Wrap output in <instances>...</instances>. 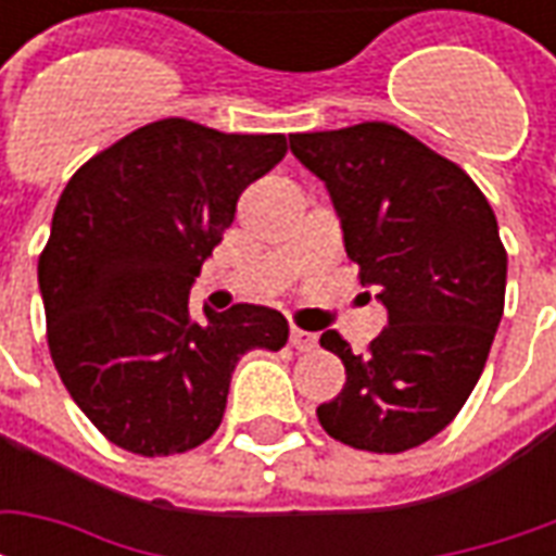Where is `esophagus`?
Segmentation results:
<instances>
[{"label": "esophagus", "instance_id": "esophagus-1", "mask_svg": "<svg viewBox=\"0 0 556 556\" xmlns=\"http://www.w3.org/2000/svg\"><path fill=\"white\" fill-rule=\"evenodd\" d=\"M291 349L298 351H315L318 349V337L315 333H309V330H301V327H291Z\"/></svg>", "mask_w": 556, "mask_h": 556}]
</instances>
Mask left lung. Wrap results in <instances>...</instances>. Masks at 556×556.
I'll return each mask as SVG.
<instances>
[{
  "instance_id": "1",
  "label": "left lung",
  "mask_w": 556,
  "mask_h": 556,
  "mask_svg": "<svg viewBox=\"0 0 556 556\" xmlns=\"http://www.w3.org/2000/svg\"><path fill=\"white\" fill-rule=\"evenodd\" d=\"M289 142L325 181L345 253L387 309L366 354L321 333L345 387L318 422L354 450L405 453L453 422L485 369L506 294L497 219L465 169L384 122Z\"/></svg>"
}]
</instances>
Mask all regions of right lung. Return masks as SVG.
I'll list each match as a JSON object with an SVG mask.
<instances>
[{
	"label": "right lung",
	"instance_id": "right-lung-1",
	"mask_svg": "<svg viewBox=\"0 0 556 556\" xmlns=\"http://www.w3.org/2000/svg\"><path fill=\"white\" fill-rule=\"evenodd\" d=\"M286 151L282 134L163 118L67 181L38 262L47 342L71 399L115 446L154 458L205 443L238 361L289 342L270 306L190 318V286L238 195Z\"/></svg>",
	"mask_w": 556,
	"mask_h": 556
}]
</instances>
